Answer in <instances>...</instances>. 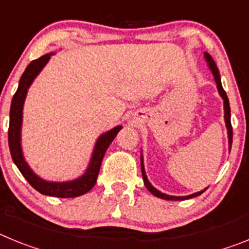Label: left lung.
<instances>
[{
  "label": "left lung",
  "instance_id": "1",
  "mask_svg": "<svg viewBox=\"0 0 249 249\" xmlns=\"http://www.w3.org/2000/svg\"><path fill=\"white\" fill-rule=\"evenodd\" d=\"M206 59L208 65H210V68L212 70L213 72V76H214V80L215 83H217V89H218L219 94L222 96L224 101V120H226V124H227V129H228V138H230V148L232 146V138H233V131H232V124H231V107H230V101H228L227 94H226V91L223 89L222 87V83H221V77H219V72H218V68H217V65L215 62L213 61L212 57L210 56L208 53H206ZM142 166V177H143V182H144V186L147 187V190L152 193V195H155L156 197L158 198H162V199H167V201H183V199H188V198H193V197H197V196L202 195L206 190L201 191V192H197V193H193V195L190 196H186V197H175V196H168V195H164V193L160 192L157 191L153 186H151V183L148 182L146 177V173H144V168H143V163H141Z\"/></svg>",
  "mask_w": 249,
  "mask_h": 249
}]
</instances>
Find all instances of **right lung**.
I'll use <instances>...</instances> for the list:
<instances>
[{"label":"right lung","instance_id":"add662e5","mask_svg":"<svg viewBox=\"0 0 249 249\" xmlns=\"http://www.w3.org/2000/svg\"><path fill=\"white\" fill-rule=\"evenodd\" d=\"M51 54L47 53L45 56L39 57V58L35 59L27 68L25 70L23 74L21 76L19 80L18 89H17L16 93L13 94L12 103H11V111H10V127H8V146H10L11 157H12L13 162L19 169V172L22 176L27 179L28 183L34 187L35 190L38 191L39 193L46 196H52V197H59V198H73V197H78L89 191L92 190V187L96 184L97 181V176L100 172L101 163H102L103 156H105L106 151L112 143V141L114 140L116 135H117L120 129L122 128L121 126L116 127V128L111 129L107 133L101 136L97 141V144L94 147L93 156H92L91 163H89L87 172L82 176L81 178L72 182H63V183H56V182H46L37 177L27 163L23 160L21 151V142H19V132H21V123H22V107H23V101H25L26 93L35 80V77L39 73V71L42 70L43 66L48 62Z\"/></svg>","mask_w":249,"mask_h":249}]
</instances>
